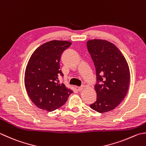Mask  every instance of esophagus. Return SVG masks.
<instances>
[{
    "label": "esophagus",
    "instance_id": "34e87169",
    "mask_svg": "<svg viewBox=\"0 0 146 146\" xmlns=\"http://www.w3.org/2000/svg\"><path fill=\"white\" fill-rule=\"evenodd\" d=\"M84 88V85H82V86H80V87H78V90H79V91H81V90H83V88Z\"/></svg>",
    "mask_w": 146,
    "mask_h": 146
}]
</instances>
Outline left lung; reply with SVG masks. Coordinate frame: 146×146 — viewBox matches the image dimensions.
Instances as JSON below:
<instances>
[{
  "label": "left lung",
  "instance_id": "1",
  "mask_svg": "<svg viewBox=\"0 0 146 146\" xmlns=\"http://www.w3.org/2000/svg\"><path fill=\"white\" fill-rule=\"evenodd\" d=\"M87 46L96 71L94 88L97 100L90 107L99 113L108 112L115 109L127 95L129 67L120 50L112 43L94 39L88 40Z\"/></svg>",
  "mask_w": 146,
  "mask_h": 146
}]
</instances>
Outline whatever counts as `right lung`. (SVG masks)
Here are the masks:
<instances>
[{
	"instance_id": "obj_1",
	"label": "right lung",
	"mask_w": 146,
	"mask_h": 146,
	"mask_svg": "<svg viewBox=\"0 0 146 146\" xmlns=\"http://www.w3.org/2000/svg\"><path fill=\"white\" fill-rule=\"evenodd\" d=\"M70 42L52 40L38 47L26 68L25 85L28 96L40 109L53 111L67 101L73 91L59 83V61Z\"/></svg>"
}]
</instances>
